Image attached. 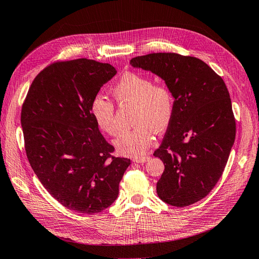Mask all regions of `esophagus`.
<instances>
[{"instance_id": "34e87169", "label": "esophagus", "mask_w": 259, "mask_h": 259, "mask_svg": "<svg viewBox=\"0 0 259 259\" xmlns=\"http://www.w3.org/2000/svg\"><path fill=\"white\" fill-rule=\"evenodd\" d=\"M149 159H150V156H148V155H146V156H137V158L133 159V161L136 162V163H145Z\"/></svg>"}]
</instances>
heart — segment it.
I'll return each mask as SVG.
<instances>
[{"label":"heart","mask_w":259,"mask_h":259,"mask_svg":"<svg viewBox=\"0 0 259 259\" xmlns=\"http://www.w3.org/2000/svg\"><path fill=\"white\" fill-rule=\"evenodd\" d=\"M119 104H135L134 124L136 126L122 132L114 139L119 153L128 156L143 155L154 140V132H164L173 119L174 97L168 86L154 84L151 77L144 74L128 72L123 74L111 90ZM90 111L97 126L109 135H115L114 106L100 94L94 96L90 104Z\"/></svg>","instance_id":"obj_1"}]
</instances>
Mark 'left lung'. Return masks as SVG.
<instances>
[{
	"instance_id": "1",
	"label": "left lung",
	"mask_w": 259,
	"mask_h": 259,
	"mask_svg": "<svg viewBox=\"0 0 259 259\" xmlns=\"http://www.w3.org/2000/svg\"><path fill=\"white\" fill-rule=\"evenodd\" d=\"M160 76L174 97V114L153 155L164 163L159 198L184 207L205 198L222 177L236 139V120L224 80L204 61L175 53L131 60Z\"/></svg>"
}]
</instances>
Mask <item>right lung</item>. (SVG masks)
Masks as SVG:
<instances>
[{"label": "right lung", "mask_w": 259, "mask_h": 259, "mask_svg": "<svg viewBox=\"0 0 259 259\" xmlns=\"http://www.w3.org/2000/svg\"><path fill=\"white\" fill-rule=\"evenodd\" d=\"M116 70L81 58L54 62L31 84L21 109L27 158L41 184L65 207L96 214L119 195L131 160L115 158L90 111Z\"/></svg>", "instance_id": "obj_1"}]
</instances>
